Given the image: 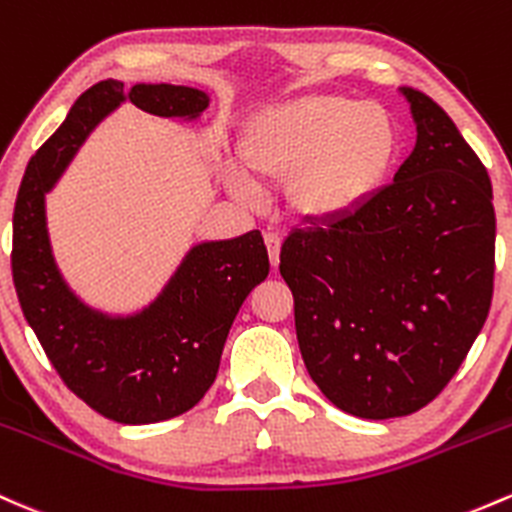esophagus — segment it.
Listing matches in <instances>:
<instances>
[{"mask_svg":"<svg viewBox=\"0 0 512 512\" xmlns=\"http://www.w3.org/2000/svg\"><path fill=\"white\" fill-rule=\"evenodd\" d=\"M265 245L269 252V262H272V267H277L279 265V250H282V238H279L277 233H265Z\"/></svg>","mask_w":512,"mask_h":512,"instance_id":"34e87169","label":"esophagus"}]
</instances>
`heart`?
<instances>
[{"mask_svg":"<svg viewBox=\"0 0 512 512\" xmlns=\"http://www.w3.org/2000/svg\"><path fill=\"white\" fill-rule=\"evenodd\" d=\"M398 153V126L376 101L342 94L269 106L247 121L240 138L245 172L230 170L235 194L257 196V184H289V206L313 226L359 213L386 184Z\"/></svg>","mask_w":512,"mask_h":512,"instance_id":"1","label":"heart"}]
</instances>
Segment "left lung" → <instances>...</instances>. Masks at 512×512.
Returning <instances> with one entry per match:
<instances>
[{
    "mask_svg": "<svg viewBox=\"0 0 512 512\" xmlns=\"http://www.w3.org/2000/svg\"><path fill=\"white\" fill-rule=\"evenodd\" d=\"M401 94L418 138L393 182L347 221L294 228L279 255L308 374L367 420L445 389L484 328L496 269L486 167L428 94Z\"/></svg>",
    "mask_w": 512,
    "mask_h": 512,
    "instance_id": "left-lung-1",
    "label": "left lung"
}]
</instances>
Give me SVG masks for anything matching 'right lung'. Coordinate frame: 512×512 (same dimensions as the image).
I'll return each mask as SVG.
<instances>
[{"label": "right lung", "mask_w": 512, "mask_h": 512, "mask_svg": "<svg viewBox=\"0 0 512 512\" xmlns=\"http://www.w3.org/2000/svg\"><path fill=\"white\" fill-rule=\"evenodd\" d=\"M123 101L162 119L194 121L209 94L184 84L101 80L72 104L63 126L28 162L14 206L16 296L28 325L67 389L123 425L160 423L187 413L211 389L240 306L269 274L260 230L194 245L155 301L131 316L87 306L55 265L46 194L89 133Z\"/></svg>", "instance_id": "obj_1"}]
</instances>
